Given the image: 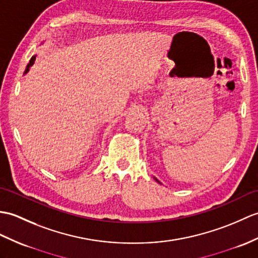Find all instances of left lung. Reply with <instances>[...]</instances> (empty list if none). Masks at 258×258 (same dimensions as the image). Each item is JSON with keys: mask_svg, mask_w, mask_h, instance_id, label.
Segmentation results:
<instances>
[{"mask_svg": "<svg viewBox=\"0 0 258 258\" xmlns=\"http://www.w3.org/2000/svg\"><path fill=\"white\" fill-rule=\"evenodd\" d=\"M154 179H155V180H156V181H157L158 183H160V184H161V182H160V181L158 180V179H157V178H155V177H154Z\"/></svg>", "mask_w": 258, "mask_h": 258, "instance_id": "1", "label": "left lung"}]
</instances>
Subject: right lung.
<instances>
[{"label":"right lung","mask_w":258,"mask_h":258,"mask_svg":"<svg viewBox=\"0 0 258 258\" xmlns=\"http://www.w3.org/2000/svg\"><path fill=\"white\" fill-rule=\"evenodd\" d=\"M35 60H36V56H33V57L31 58V60H29V63L27 64V67H26V69H25V74H24V75H26V74L28 73L29 69H31V67L34 64Z\"/></svg>","instance_id":"1"}]
</instances>
